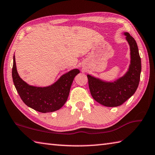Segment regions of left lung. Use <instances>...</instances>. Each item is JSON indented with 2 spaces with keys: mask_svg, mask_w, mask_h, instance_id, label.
Returning a JSON list of instances; mask_svg holds the SVG:
<instances>
[{
  "mask_svg": "<svg viewBox=\"0 0 155 155\" xmlns=\"http://www.w3.org/2000/svg\"><path fill=\"white\" fill-rule=\"evenodd\" d=\"M130 47L131 62L128 71L113 83H107L87 75L90 92L96 101L106 107H117L134 95L140 78L141 59L135 39L125 33Z\"/></svg>",
  "mask_w": 155,
  "mask_h": 155,
  "instance_id": "left-lung-1",
  "label": "left lung"
}]
</instances>
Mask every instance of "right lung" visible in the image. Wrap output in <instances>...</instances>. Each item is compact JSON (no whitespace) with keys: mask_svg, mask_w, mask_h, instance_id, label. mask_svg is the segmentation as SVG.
I'll use <instances>...</instances> for the list:
<instances>
[{"mask_svg":"<svg viewBox=\"0 0 155 155\" xmlns=\"http://www.w3.org/2000/svg\"><path fill=\"white\" fill-rule=\"evenodd\" d=\"M79 72L78 69L72 70L62 75L58 81L49 87L30 86L21 79L18 74L15 58L13 56L12 77L17 91L25 105L41 113L55 111L64 105L68 99L72 81Z\"/></svg>","mask_w":155,"mask_h":155,"instance_id":"right-lung-1","label":"right lung"}]
</instances>
